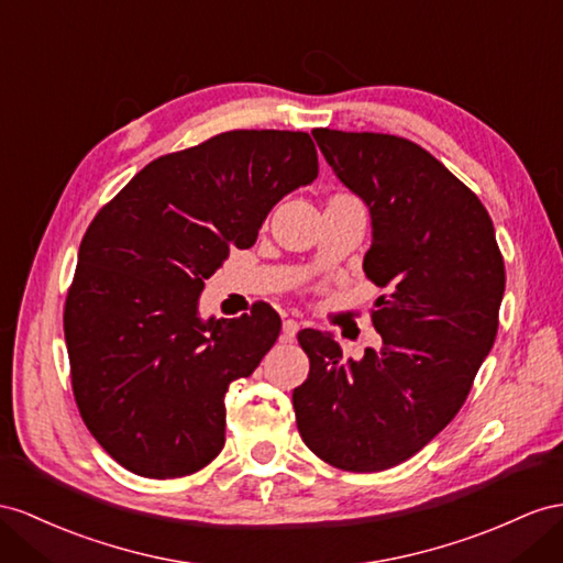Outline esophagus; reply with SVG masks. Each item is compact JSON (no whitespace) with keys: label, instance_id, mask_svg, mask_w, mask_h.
<instances>
[{"label":"esophagus","instance_id":"obj_1","mask_svg":"<svg viewBox=\"0 0 563 563\" xmlns=\"http://www.w3.org/2000/svg\"><path fill=\"white\" fill-rule=\"evenodd\" d=\"M299 325H301V323H297L295 319H285V321H283V335H285L287 340H292V338L297 335Z\"/></svg>","mask_w":563,"mask_h":563}]
</instances>
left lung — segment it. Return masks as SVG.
I'll use <instances>...</instances> for the list:
<instances>
[{
  "label": "left lung",
  "instance_id": "left-lung-1",
  "mask_svg": "<svg viewBox=\"0 0 563 563\" xmlns=\"http://www.w3.org/2000/svg\"><path fill=\"white\" fill-rule=\"evenodd\" d=\"M325 162L373 223L366 278L383 338L358 362L321 330H299L309 378L295 387L299 435L325 464L376 473L407 461L464 405L493 350L504 258L478 195L419 144L316 128Z\"/></svg>",
  "mask_w": 563,
  "mask_h": 563
}]
</instances>
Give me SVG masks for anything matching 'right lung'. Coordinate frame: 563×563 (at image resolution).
I'll return each mask as SVG.
<instances>
[{
	"mask_svg": "<svg viewBox=\"0 0 563 563\" xmlns=\"http://www.w3.org/2000/svg\"><path fill=\"white\" fill-rule=\"evenodd\" d=\"M319 176L309 133L228 131L154 158L97 211L64 307L70 385L104 452L144 478H183L219 456L228 387L280 333L256 301L197 316L205 280L254 244L268 211Z\"/></svg>",
	"mask_w": 563,
	"mask_h": 563,
	"instance_id": "right-lung-1",
	"label": "right lung"
}]
</instances>
